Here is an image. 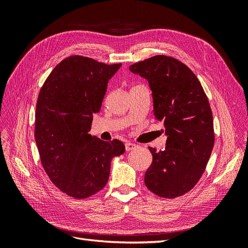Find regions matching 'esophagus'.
<instances>
[{
  "instance_id": "esophagus-1",
  "label": "esophagus",
  "mask_w": 248,
  "mask_h": 248,
  "mask_svg": "<svg viewBox=\"0 0 248 248\" xmlns=\"http://www.w3.org/2000/svg\"><path fill=\"white\" fill-rule=\"evenodd\" d=\"M138 147V145L136 144H132V142H126L125 144V148H126V151H132Z\"/></svg>"
}]
</instances>
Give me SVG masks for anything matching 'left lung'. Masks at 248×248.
Segmentation results:
<instances>
[{"instance_id":"1","label":"left lung","mask_w":248,"mask_h":248,"mask_svg":"<svg viewBox=\"0 0 248 248\" xmlns=\"http://www.w3.org/2000/svg\"><path fill=\"white\" fill-rule=\"evenodd\" d=\"M148 80L155 119L166 129L162 151L149 147L153 160L145 184L158 197L174 199L191 190L204 172L214 146L213 117L194 73L178 60L155 56L129 67Z\"/></svg>"}]
</instances>
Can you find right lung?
<instances>
[{
	"label": "right lung",
	"instance_id": "1",
	"mask_svg": "<svg viewBox=\"0 0 248 248\" xmlns=\"http://www.w3.org/2000/svg\"><path fill=\"white\" fill-rule=\"evenodd\" d=\"M121 66L71 56L55 67L40 90L35 140L41 163L51 182L72 198L101 190L111 159L125 152L121 140L104 141L89 133L108 82Z\"/></svg>",
	"mask_w": 248,
	"mask_h": 248
}]
</instances>
